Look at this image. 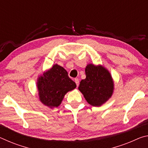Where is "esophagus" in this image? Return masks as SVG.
I'll list each match as a JSON object with an SVG mask.
<instances>
[{
    "mask_svg": "<svg viewBox=\"0 0 148 148\" xmlns=\"http://www.w3.org/2000/svg\"><path fill=\"white\" fill-rule=\"evenodd\" d=\"M74 81H75V83L76 84V86L77 87V86H78V85H79V79L78 78H75Z\"/></svg>",
    "mask_w": 148,
    "mask_h": 148,
    "instance_id": "1",
    "label": "esophagus"
}]
</instances>
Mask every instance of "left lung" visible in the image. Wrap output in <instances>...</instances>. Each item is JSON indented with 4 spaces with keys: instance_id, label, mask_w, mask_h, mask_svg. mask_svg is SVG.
Segmentation results:
<instances>
[{
    "instance_id": "obj_1",
    "label": "left lung",
    "mask_w": 148,
    "mask_h": 148,
    "mask_svg": "<svg viewBox=\"0 0 148 148\" xmlns=\"http://www.w3.org/2000/svg\"><path fill=\"white\" fill-rule=\"evenodd\" d=\"M86 78L80 82L78 89L89 104L100 106L112 97L114 82L111 74L101 65H87Z\"/></svg>"
}]
</instances>
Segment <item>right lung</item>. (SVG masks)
Returning a JSON list of instances; mask_svg holds the SVG:
<instances>
[{
	"label": "right lung",
	"mask_w": 148,
	"mask_h": 148,
	"mask_svg": "<svg viewBox=\"0 0 148 148\" xmlns=\"http://www.w3.org/2000/svg\"><path fill=\"white\" fill-rule=\"evenodd\" d=\"M37 87L40 101L53 108L61 104L65 94L76 88V85L66 70L56 64L38 77Z\"/></svg>",
	"instance_id": "obj_1"
}]
</instances>
